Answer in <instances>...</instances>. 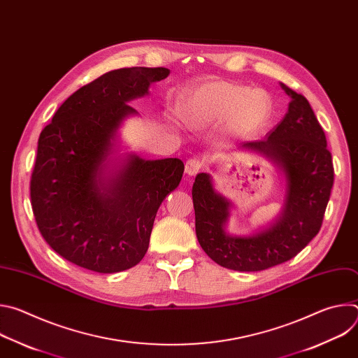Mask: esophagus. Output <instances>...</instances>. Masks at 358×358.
<instances>
[{"label":"esophagus","instance_id":"esophagus-1","mask_svg":"<svg viewBox=\"0 0 358 358\" xmlns=\"http://www.w3.org/2000/svg\"><path fill=\"white\" fill-rule=\"evenodd\" d=\"M202 169V162H199L198 159H189L185 163V174L187 176H195L199 173V170Z\"/></svg>","mask_w":358,"mask_h":358}]
</instances>
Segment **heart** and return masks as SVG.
<instances>
[{
	"instance_id": "heart-1",
	"label": "heart",
	"mask_w": 358,
	"mask_h": 358,
	"mask_svg": "<svg viewBox=\"0 0 358 358\" xmlns=\"http://www.w3.org/2000/svg\"><path fill=\"white\" fill-rule=\"evenodd\" d=\"M178 113L191 130H210L224 122L228 134L245 138L265 127L272 105L262 90H249L228 80H207L181 99Z\"/></svg>"
}]
</instances>
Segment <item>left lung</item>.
<instances>
[{"label": "left lung", "instance_id": "8db88e82", "mask_svg": "<svg viewBox=\"0 0 358 358\" xmlns=\"http://www.w3.org/2000/svg\"><path fill=\"white\" fill-rule=\"evenodd\" d=\"M280 87L290 97L283 120L265 140L241 145L282 173L285 199L279 217L252 235H231L227 224L232 202L215 189L207 173H199L192 185L198 242L214 262L232 271H265L294 258L319 234L330 198L334 170L324 131L308 99L285 83Z\"/></svg>", "mask_w": 358, "mask_h": 358}]
</instances>
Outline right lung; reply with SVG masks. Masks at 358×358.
Wrapping results in <instances>:
<instances>
[{
	"instance_id": "add662e5",
	"label": "right lung",
	"mask_w": 358,
	"mask_h": 358,
	"mask_svg": "<svg viewBox=\"0 0 358 358\" xmlns=\"http://www.w3.org/2000/svg\"><path fill=\"white\" fill-rule=\"evenodd\" d=\"M167 68L110 71L71 94L41 133L31 203L41 235L66 261L99 273L137 265L156 214L182 177L180 159L113 157L119 129Z\"/></svg>"
}]
</instances>
